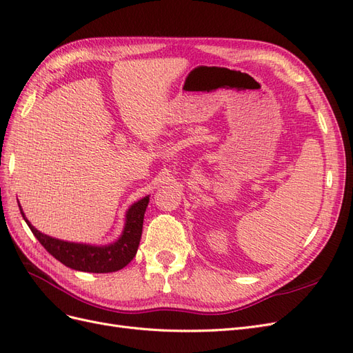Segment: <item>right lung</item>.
I'll list each match as a JSON object with an SVG mask.
<instances>
[{"label": "right lung", "instance_id": "obj_1", "mask_svg": "<svg viewBox=\"0 0 353 353\" xmlns=\"http://www.w3.org/2000/svg\"><path fill=\"white\" fill-rule=\"evenodd\" d=\"M148 200H150V196H145L131 205V208L126 210L125 225L121 237L105 245L72 243L50 237L32 225L26 219L23 209L20 205L19 209L25 222L28 223V227L34 232L38 241L44 245L50 254L54 256L63 265H66L68 268H72L74 271L105 274L122 270L123 266H126L134 259L138 250V244H140L141 240L143 221L145 209L148 206Z\"/></svg>", "mask_w": 353, "mask_h": 353}]
</instances>
